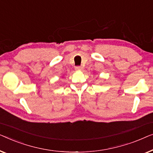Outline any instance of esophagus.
<instances>
[{
    "mask_svg": "<svg viewBox=\"0 0 153 153\" xmlns=\"http://www.w3.org/2000/svg\"><path fill=\"white\" fill-rule=\"evenodd\" d=\"M76 70H82L83 67L81 66H76Z\"/></svg>",
    "mask_w": 153,
    "mask_h": 153,
    "instance_id": "1",
    "label": "esophagus"
}]
</instances>
